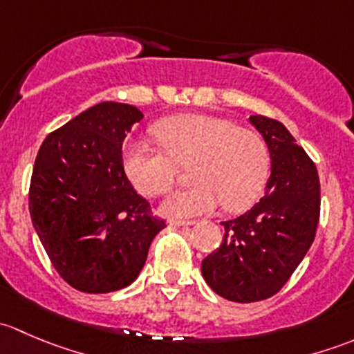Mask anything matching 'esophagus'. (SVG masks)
Returning a JSON list of instances; mask_svg holds the SVG:
<instances>
[{
    "label": "esophagus",
    "instance_id": "esophagus-1",
    "mask_svg": "<svg viewBox=\"0 0 354 354\" xmlns=\"http://www.w3.org/2000/svg\"><path fill=\"white\" fill-rule=\"evenodd\" d=\"M171 226H192L195 221H185V219H169Z\"/></svg>",
    "mask_w": 354,
    "mask_h": 354
}]
</instances>
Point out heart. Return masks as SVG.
I'll list each match as a JSON object with an SVG mask.
<instances>
[{"label": "heart", "instance_id": "1", "mask_svg": "<svg viewBox=\"0 0 354 354\" xmlns=\"http://www.w3.org/2000/svg\"><path fill=\"white\" fill-rule=\"evenodd\" d=\"M164 151L144 142L124 147L123 166L140 194L159 197L178 180V167L190 169L195 187L169 195L162 210L169 216H198L223 203L238 212L253 202L269 178L270 154L257 131L226 118L176 114L154 124Z\"/></svg>", "mask_w": 354, "mask_h": 354}]
</instances>
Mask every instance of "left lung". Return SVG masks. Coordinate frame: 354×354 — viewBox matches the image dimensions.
Here are the masks:
<instances>
[{"instance_id":"8db88e82","label":"left lung","mask_w":354,"mask_h":354,"mask_svg":"<svg viewBox=\"0 0 354 354\" xmlns=\"http://www.w3.org/2000/svg\"><path fill=\"white\" fill-rule=\"evenodd\" d=\"M272 159L263 197L224 221L223 243L202 260L205 283L223 298L252 303L276 295L315 240L320 217L317 166L281 121L250 116Z\"/></svg>"}]
</instances>
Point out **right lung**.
<instances>
[{
    "label": "right lung",
    "mask_w": 354,
    "mask_h": 354,
    "mask_svg": "<svg viewBox=\"0 0 354 354\" xmlns=\"http://www.w3.org/2000/svg\"><path fill=\"white\" fill-rule=\"evenodd\" d=\"M142 118L135 106L101 102L51 131L35 157L32 224L56 272L82 292L133 283L166 227L124 173L121 145Z\"/></svg>",
    "instance_id": "add662e5"
}]
</instances>
